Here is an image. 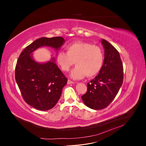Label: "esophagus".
<instances>
[{
  "label": "esophagus",
  "instance_id": "1",
  "mask_svg": "<svg viewBox=\"0 0 146 146\" xmlns=\"http://www.w3.org/2000/svg\"><path fill=\"white\" fill-rule=\"evenodd\" d=\"M73 83H74V82H72V81H71V80H68V84H73Z\"/></svg>",
  "mask_w": 146,
  "mask_h": 146
}]
</instances>
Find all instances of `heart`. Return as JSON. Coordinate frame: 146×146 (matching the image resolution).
<instances>
[{"label":"heart","instance_id":"heart-1","mask_svg":"<svg viewBox=\"0 0 146 146\" xmlns=\"http://www.w3.org/2000/svg\"><path fill=\"white\" fill-rule=\"evenodd\" d=\"M66 54L59 52L57 63L61 69L67 72L74 64L77 65L71 73L74 79H81L85 76L91 78L98 75L103 67L104 55L100 47L88 42L77 41L65 48Z\"/></svg>","mask_w":146,"mask_h":146}]
</instances>
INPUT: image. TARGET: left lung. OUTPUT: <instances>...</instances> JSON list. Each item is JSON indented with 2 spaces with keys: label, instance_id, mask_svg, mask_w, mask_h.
<instances>
[{
  "label": "left lung",
  "instance_id": "1",
  "mask_svg": "<svg viewBox=\"0 0 146 146\" xmlns=\"http://www.w3.org/2000/svg\"><path fill=\"white\" fill-rule=\"evenodd\" d=\"M105 49L103 67L99 74L87 84V91L82 96L88 107L104 109L112 102L121 87L123 79V64L116 48L102 39Z\"/></svg>",
  "mask_w": 146,
  "mask_h": 146
}]
</instances>
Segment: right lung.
<instances>
[{
  "label": "right lung",
  "instance_id": "add662e5",
  "mask_svg": "<svg viewBox=\"0 0 146 146\" xmlns=\"http://www.w3.org/2000/svg\"><path fill=\"white\" fill-rule=\"evenodd\" d=\"M63 37L41 38L26 47L19 55L15 68V79L25 102L41 111L52 108L60 98L68 78L52 59L46 63L33 60L32 53L42 46L58 50Z\"/></svg>",
  "mask_w": 146,
  "mask_h": 146
}]
</instances>
